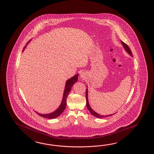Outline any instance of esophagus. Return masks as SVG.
<instances>
[{
    "label": "esophagus",
    "instance_id": "1",
    "mask_svg": "<svg viewBox=\"0 0 154 154\" xmlns=\"http://www.w3.org/2000/svg\"><path fill=\"white\" fill-rule=\"evenodd\" d=\"M80 78H82V79H84V78H85V74H84V73L82 72H81V74H80Z\"/></svg>",
    "mask_w": 154,
    "mask_h": 154
}]
</instances>
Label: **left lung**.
I'll return each instance as SVG.
<instances>
[{"instance_id": "1", "label": "left lung", "mask_w": 154, "mask_h": 154, "mask_svg": "<svg viewBox=\"0 0 154 154\" xmlns=\"http://www.w3.org/2000/svg\"><path fill=\"white\" fill-rule=\"evenodd\" d=\"M121 43H122V46L124 47V49H125V51L128 53H129L131 57H132V53H131V51L130 50V48H129V47H128V45L126 44H125V43H124L123 42H122V40H121ZM88 89H86V107L88 108V110L90 112V113L91 114L94 115V116H95V117H97V118H105V117H107V116H110L111 115H112L114 114H113L111 115H101L99 114H97V112H96L95 111H94L93 109H91V107H90V106L89 103V101H88Z\"/></svg>"}]
</instances>
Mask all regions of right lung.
<instances>
[{"instance_id": "obj_1", "label": "right lung", "mask_w": 154, "mask_h": 154, "mask_svg": "<svg viewBox=\"0 0 154 154\" xmlns=\"http://www.w3.org/2000/svg\"><path fill=\"white\" fill-rule=\"evenodd\" d=\"M29 42L27 43L26 45L24 47L23 51L24 50L25 47H26L27 44L29 43ZM78 75H79V74H76L75 76H74L73 77H72V78L68 79V80L66 81L64 91V94H63V100L61 101V104L55 111L51 112V113H50V114H40L36 112V111L35 112H36L38 114L40 115V116H42L43 118H45L47 119L56 118L58 117L60 115H61V113L64 110L66 106V99H67L68 94L70 92L72 86H73V85L75 84V82H78Z\"/></svg>"}]
</instances>
